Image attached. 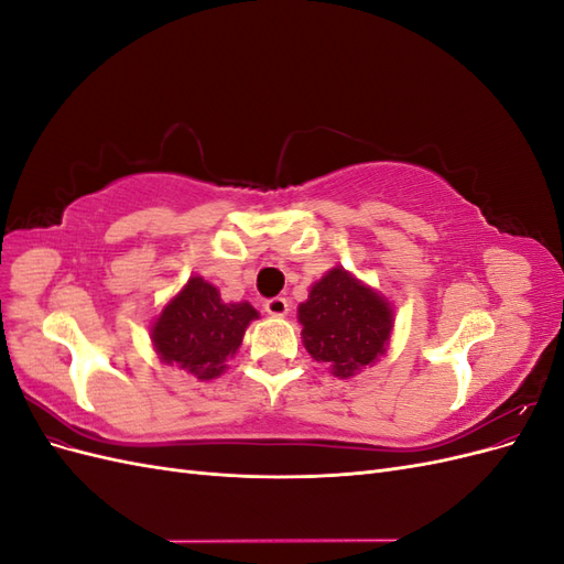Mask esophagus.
I'll return each instance as SVG.
<instances>
[{"mask_svg": "<svg viewBox=\"0 0 564 564\" xmlns=\"http://www.w3.org/2000/svg\"><path fill=\"white\" fill-rule=\"evenodd\" d=\"M265 313L272 315V317H284L289 313V301L282 299V296L265 301Z\"/></svg>", "mask_w": 564, "mask_h": 564, "instance_id": "obj_1", "label": "esophagus"}]
</instances>
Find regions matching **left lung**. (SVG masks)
Returning a JSON list of instances; mask_svg holds the SVG:
<instances>
[{
    "label": "left lung",
    "instance_id": "8db88e82",
    "mask_svg": "<svg viewBox=\"0 0 564 564\" xmlns=\"http://www.w3.org/2000/svg\"><path fill=\"white\" fill-rule=\"evenodd\" d=\"M299 322L301 340L313 360L329 365L338 379H352L386 355L395 311L377 289L334 265L299 303Z\"/></svg>",
    "mask_w": 564,
    "mask_h": 564
}]
</instances>
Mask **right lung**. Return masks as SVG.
<instances>
[{
	"label": "right lung",
	"instance_id": "1",
	"mask_svg": "<svg viewBox=\"0 0 564 564\" xmlns=\"http://www.w3.org/2000/svg\"><path fill=\"white\" fill-rule=\"evenodd\" d=\"M249 301H224L199 275L187 280L150 322V340L162 365H176L197 381L218 379L259 319Z\"/></svg>",
	"mask_w": 564,
	"mask_h": 564
}]
</instances>
